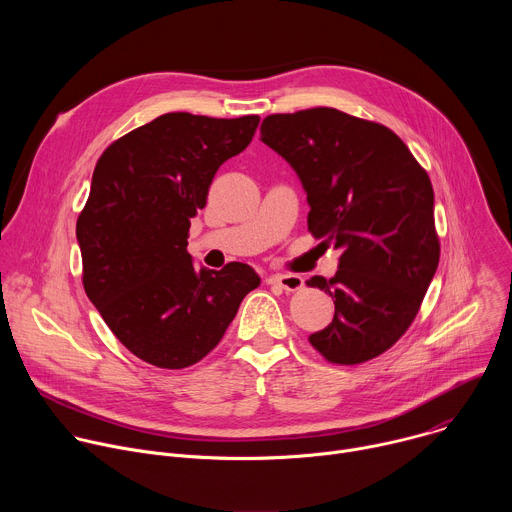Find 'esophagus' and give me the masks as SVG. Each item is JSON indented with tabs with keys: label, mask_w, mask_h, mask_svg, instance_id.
<instances>
[{
	"label": "esophagus",
	"mask_w": 512,
	"mask_h": 512,
	"mask_svg": "<svg viewBox=\"0 0 512 512\" xmlns=\"http://www.w3.org/2000/svg\"><path fill=\"white\" fill-rule=\"evenodd\" d=\"M269 283L271 285H277L285 291H298L304 287V279L300 275H294V273H275L269 277Z\"/></svg>",
	"instance_id": "34e87169"
}]
</instances>
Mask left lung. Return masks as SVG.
<instances>
[{"label": "left lung", "mask_w": 512, "mask_h": 512, "mask_svg": "<svg viewBox=\"0 0 512 512\" xmlns=\"http://www.w3.org/2000/svg\"><path fill=\"white\" fill-rule=\"evenodd\" d=\"M261 141L298 172L308 231L342 251L334 277L308 281L336 306L310 344L346 367L383 354L413 324L440 263L427 172L389 127L332 107L267 115Z\"/></svg>", "instance_id": "1"}]
</instances>
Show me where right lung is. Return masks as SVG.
Segmentation results:
<instances>
[{
    "label": "right lung",
    "mask_w": 512,
    "mask_h": 512,
    "mask_svg": "<svg viewBox=\"0 0 512 512\" xmlns=\"http://www.w3.org/2000/svg\"><path fill=\"white\" fill-rule=\"evenodd\" d=\"M259 115L166 113L101 154L77 218L83 285L117 340L158 369L202 360L261 279L247 263L196 269L190 218L210 182L251 143Z\"/></svg>",
    "instance_id": "obj_1"
}]
</instances>
